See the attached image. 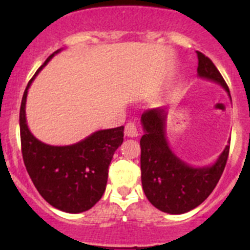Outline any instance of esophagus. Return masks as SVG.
Listing matches in <instances>:
<instances>
[{
  "mask_svg": "<svg viewBox=\"0 0 250 250\" xmlns=\"http://www.w3.org/2000/svg\"><path fill=\"white\" fill-rule=\"evenodd\" d=\"M125 134L127 135L128 138H137L138 135H139L137 125H135L134 122H128L125 127Z\"/></svg>",
  "mask_w": 250,
  "mask_h": 250,
  "instance_id": "obj_1",
  "label": "esophagus"
}]
</instances>
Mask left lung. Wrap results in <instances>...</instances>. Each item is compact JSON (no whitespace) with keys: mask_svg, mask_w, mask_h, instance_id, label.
I'll use <instances>...</instances> for the list:
<instances>
[{"mask_svg":"<svg viewBox=\"0 0 250 250\" xmlns=\"http://www.w3.org/2000/svg\"><path fill=\"white\" fill-rule=\"evenodd\" d=\"M197 74L219 83L230 95L228 84L208 57L197 52ZM231 98V95H230ZM163 109L146 110L141 115L144 135L140 139L141 184L153 207L168 214H184L200 206L213 192L228 162L230 145L213 166L195 168L176 157L166 138Z\"/></svg>","mask_w":250,"mask_h":250,"instance_id":"obj_1","label":"left lung"}]
</instances>
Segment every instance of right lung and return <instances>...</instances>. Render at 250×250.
Wrapping results in <instances>:
<instances>
[{"mask_svg": "<svg viewBox=\"0 0 250 250\" xmlns=\"http://www.w3.org/2000/svg\"><path fill=\"white\" fill-rule=\"evenodd\" d=\"M59 52L49 55L27 83L20 105V140L24 165L40 195L54 208L76 214L92 208L104 195L110 162L123 143L125 127L98 130L67 146L48 145L31 134L25 116L27 89L40 70Z\"/></svg>", "mask_w": 250, "mask_h": 250, "instance_id": "obj_1", "label": "right lung"}]
</instances>
